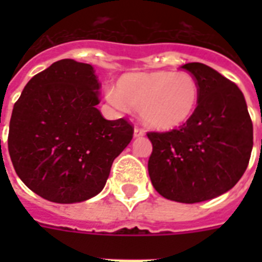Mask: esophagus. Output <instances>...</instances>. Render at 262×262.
Returning <instances> with one entry per match:
<instances>
[{
	"instance_id": "obj_1",
	"label": "esophagus",
	"mask_w": 262,
	"mask_h": 262,
	"mask_svg": "<svg viewBox=\"0 0 262 262\" xmlns=\"http://www.w3.org/2000/svg\"><path fill=\"white\" fill-rule=\"evenodd\" d=\"M144 135H145V132H144L143 127H140V126L135 127V137H140V136H144Z\"/></svg>"
}]
</instances>
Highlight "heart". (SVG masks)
<instances>
[{
  "instance_id": "b5f03b06",
  "label": "heart",
  "mask_w": 262,
  "mask_h": 262,
  "mask_svg": "<svg viewBox=\"0 0 262 262\" xmlns=\"http://www.w3.org/2000/svg\"><path fill=\"white\" fill-rule=\"evenodd\" d=\"M115 107L125 103L139 110L143 122L156 130H172L194 114L200 85L187 72H141L122 76L117 90L107 91Z\"/></svg>"
}]
</instances>
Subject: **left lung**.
Wrapping results in <instances>:
<instances>
[{"label": "left lung", "mask_w": 262, "mask_h": 262, "mask_svg": "<svg viewBox=\"0 0 262 262\" xmlns=\"http://www.w3.org/2000/svg\"><path fill=\"white\" fill-rule=\"evenodd\" d=\"M182 69L199 83V104L179 129L148 132V172L164 199L194 204L223 194L244 175L253 148V123L235 83L204 63H185Z\"/></svg>", "instance_id": "1"}]
</instances>
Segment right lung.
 <instances>
[{"mask_svg":"<svg viewBox=\"0 0 262 262\" xmlns=\"http://www.w3.org/2000/svg\"><path fill=\"white\" fill-rule=\"evenodd\" d=\"M90 63L61 59L35 75L14 103L8 149L14 171L43 199L85 201L102 191L133 126L103 118Z\"/></svg>","mask_w":262,"mask_h":262,"instance_id":"add662e5","label":"right lung"}]
</instances>
